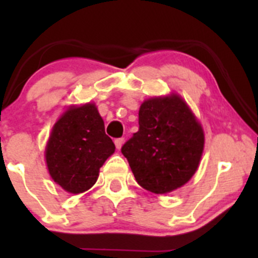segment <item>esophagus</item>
<instances>
[{"mask_svg": "<svg viewBox=\"0 0 258 258\" xmlns=\"http://www.w3.org/2000/svg\"><path fill=\"white\" fill-rule=\"evenodd\" d=\"M123 142H124L123 137H121V139H116V140H114V145H116V147L118 148V150L122 147V145H123Z\"/></svg>", "mask_w": 258, "mask_h": 258, "instance_id": "1", "label": "esophagus"}]
</instances>
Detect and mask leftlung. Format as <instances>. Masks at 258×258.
Masks as SVG:
<instances>
[{"label":"left lung","mask_w":258,"mask_h":258,"mask_svg":"<svg viewBox=\"0 0 258 258\" xmlns=\"http://www.w3.org/2000/svg\"><path fill=\"white\" fill-rule=\"evenodd\" d=\"M140 128L121 148L137 183L152 194L183 186L199 167L205 136L177 95L150 98L139 111Z\"/></svg>","instance_id":"obj_1"}]
</instances>
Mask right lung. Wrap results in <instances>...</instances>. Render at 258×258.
Returning a JSON list of instances; mask_svg holds the SVG:
<instances>
[{"label": "right lung", "mask_w": 258, "mask_h": 258, "mask_svg": "<svg viewBox=\"0 0 258 258\" xmlns=\"http://www.w3.org/2000/svg\"><path fill=\"white\" fill-rule=\"evenodd\" d=\"M114 152L93 103L71 107L56 122L46 146L48 172L67 192L82 194L96 183L101 166Z\"/></svg>", "instance_id": "1"}]
</instances>
